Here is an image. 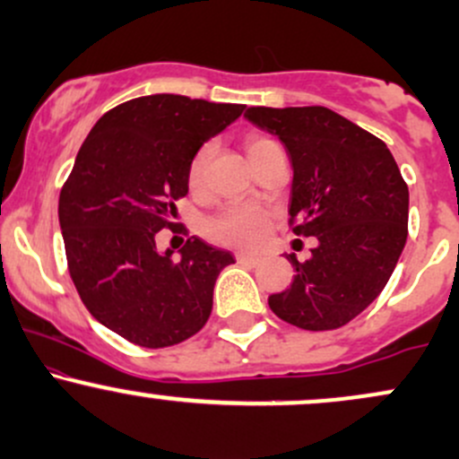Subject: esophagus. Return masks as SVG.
Masks as SVG:
<instances>
[{
	"label": "esophagus",
	"instance_id": "obj_1",
	"mask_svg": "<svg viewBox=\"0 0 459 459\" xmlns=\"http://www.w3.org/2000/svg\"><path fill=\"white\" fill-rule=\"evenodd\" d=\"M235 259H237V263H244V265H256V263L261 261V256L250 255V252H237Z\"/></svg>",
	"mask_w": 459,
	"mask_h": 459
}]
</instances>
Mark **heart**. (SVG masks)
Segmentation results:
<instances>
[{
  "label": "heart",
  "mask_w": 459,
  "mask_h": 459,
  "mask_svg": "<svg viewBox=\"0 0 459 459\" xmlns=\"http://www.w3.org/2000/svg\"><path fill=\"white\" fill-rule=\"evenodd\" d=\"M273 146L272 140L261 138V135H252L246 140V152L250 160L261 155L263 151ZM209 155H212V146H203L196 155H194L192 166H189V187H200L204 178V168H207ZM272 222V213L261 204L250 203H233L224 207L218 215H213L207 222V235L215 244L230 246V247H255L267 235Z\"/></svg>",
  "instance_id": "b5f03b06"
}]
</instances>
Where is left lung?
Returning a JSON list of instances; mask_svg holds the SVG:
<instances>
[{"instance_id": "1", "label": "left lung", "mask_w": 459, "mask_h": 459, "mask_svg": "<svg viewBox=\"0 0 459 459\" xmlns=\"http://www.w3.org/2000/svg\"><path fill=\"white\" fill-rule=\"evenodd\" d=\"M246 118L278 135L293 168L289 224L315 237L289 289L270 308L302 330L350 324L386 287L408 239V186L380 138L321 105L247 108Z\"/></svg>"}]
</instances>
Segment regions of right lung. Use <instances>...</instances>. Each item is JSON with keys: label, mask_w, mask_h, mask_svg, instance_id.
<instances>
[{"label": "right lung", "mask_w": 459, "mask_h": 459, "mask_svg": "<svg viewBox=\"0 0 459 459\" xmlns=\"http://www.w3.org/2000/svg\"><path fill=\"white\" fill-rule=\"evenodd\" d=\"M246 105L151 94L97 120L60 192V229L73 282L97 321L129 343L170 347L207 324L215 278L233 255L189 237L181 261L157 250L187 194L200 146Z\"/></svg>", "instance_id": "right-lung-1"}]
</instances>
